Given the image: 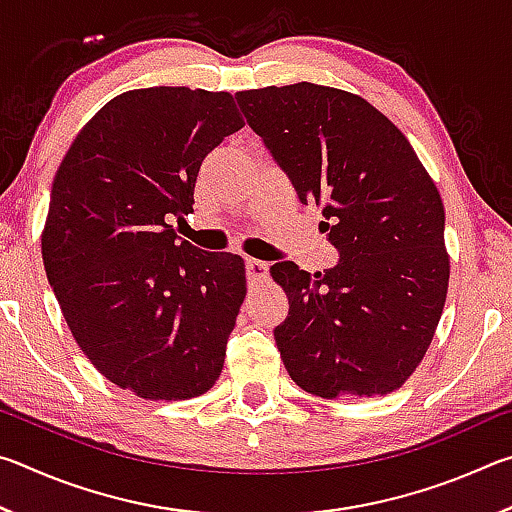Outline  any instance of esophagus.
<instances>
[{
    "mask_svg": "<svg viewBox=\"0 0 512 512\" xmlns=\"http://www.w3.org/2000/svg\"><path fill=\"white\" fill-rule=\"evenodd\" d=\"M246 275H248V284H259L268 277V264L259 262V259L248 257L246 259Z\"/></svg>",
    "mask_w": 512,
    "mask_h": 512,
    "instance_id": "esophagus-1",
    "label": "esophagus"
}]
</instances>
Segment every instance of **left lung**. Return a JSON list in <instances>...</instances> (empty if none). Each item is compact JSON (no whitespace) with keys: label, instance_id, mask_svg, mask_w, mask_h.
<instances>
[{"label":"left lung","instance_id":"8db88e82","mask_svg":"<svg viewBox=\"0 0 512 512\" xmlns=\"http://www.w3.org/2000/svg\"><path fill=\"white\" fill-rule=\"evenodd\" d=\"M302 203L323 207L339 264L271 266L289 316L273 329L291 379L311 395L400 388L427 352L449 282L445 207L413 146L357 94L316 83L237 92Z\"/></svg>","mask_w":512,"mask_h":512}]
</instances>
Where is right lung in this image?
Here are the masks:
<instances>
[{
    "mask_svg": "<svg viewBox=\"0 0 512 512\" xmlns=\"http://www.w3.org/2000/svg\"><path fill=\"white\" fill-rule=\"evenodd\" d=\"M244 128L232 94L146 88L108 101L56 171L42 262L85 357L144 400L219 379L246 298L244 259L169 225L194 212L205 155Z\"/></svg>",
    "mask_w": 512,
    "mask_h": 512,
    "instance_id": "obj_1",
    "label": "right lung"
}]
</instances>
